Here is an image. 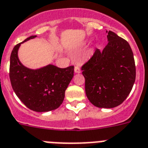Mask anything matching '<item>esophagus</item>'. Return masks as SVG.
<instances>
[{"instance_id":"34e87169","label":"esophagus","mask_w":148,"mask_h":148,"mask_svg":"<svg viewBox=\"0 0 148 148\" xmlns=\"http://www.w3.org/2000/svg\"><path fill=\"white\" fill-rule=\"evenodd\" d=\"M74 70H75V73H81L80 68H79V66H75V69H74Z\"/></svg>"}]
</instances>
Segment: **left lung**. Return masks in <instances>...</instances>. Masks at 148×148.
<instances>
[{"mask_svg":"<svg viewBox=\"0 0 148 148\" xmlns=\"http://www.w3.org/2000/svg\"><path fill=\"white\" fill-rule=\"evenodd\" d=\"M108 44L103 51L97 49L82 66L85 79V93L98 108H111L123 103L136 80V64L127 40L109 31Z\"/></svg>","mask_w":148,"mask_h":148,"instance_id":"left-lung-1","label":"left lung"}]
</instances>
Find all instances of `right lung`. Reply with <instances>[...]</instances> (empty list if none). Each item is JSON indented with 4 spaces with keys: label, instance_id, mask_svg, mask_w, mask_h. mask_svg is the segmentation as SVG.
<instances>
[{
    "label": "right lung",
    "instance_id": "right-lung-1",
    "mask_svg": "<svg viewBox=\"0 0 148 148\" xmlns=\"http://www.w3.org/2000/svg\"><path fill=\"white\" fill-rule=\"evenodd\" d=\"M36 36H30L14 46L9 75L14 92L27 108L38 112H49L63 103L66 89L74 75V66L48 65L35 70L24 66L18 58V49L21 43Z\"/></svg>",
    "mask_w": 148,
    "mask_h": 148
}]
</instances>
